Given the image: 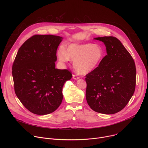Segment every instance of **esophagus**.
Here are the masks:
<instances>
[{"label": "esophagus", "instance_id": "esophagus-1", "mask_svg": "<svg viewBox=\"0 0 148 148\" xmlns=\"http://www.w3.org/2000/svg\"><path fill=\"white\" fill-rule=\"evenodd\" d=\"M73 78L74 79H78L79 78V77L77 75H75V74H73Z\"/></svg>", "mask_w": 148, "mask_h": 148}]
</instances>
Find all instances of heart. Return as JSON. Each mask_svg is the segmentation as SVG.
<instances>
[{
  "mask_svg": "<svg viewBox=\"0 0 148 148\" xmlns=\"http://www.w3.org/2000/svg\"><path fill=\"white\" fill-rule=\"evenodd\" d=\"M104 53L98 45L75 44L69 45L66 50L60 49L57 52L59 60L67 62L70 59L74 61L75 70L79 74H87L94 71L101 63Z\"/></svg>",
  "mask_w": 148,
  "mask_h": 148,
  "instance_id": "1",
  "label": "heart"
}]
</instances>
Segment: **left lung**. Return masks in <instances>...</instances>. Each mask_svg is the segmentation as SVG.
<instances>
[{"label": "left lung", "mask_w": 148, "mask_h": 148, "mask_svg": "<svg viewBox=\"0 0 148 148\" xmlns=\"http://www.w3.org/2000/svg\"><path fill=\"white\" fill-rule=\"evenodd\" d=\"M103 42L107 55L94 71L86 75V99L95 112L114 114L125 108L136 85L134 59L116 37L94 38Z\"/></svg>", "instance_id": "obj_1"}]
</instances>
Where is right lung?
<instances>
[{"label": "right lung", "mask_w": 148, "mask_h": 148, "mask_svg": "<svg viewBox=\"0 0 148 148\" xmlns=\"http://www.w3.org/2000/svg\"><path fill=\"white\" fill-rule=\"evenodd\" d=\"M63 38L34 35L20 47L12 66L16 96L31 112L47 115L55 111L62 100V87L71 73L56 69V53Z\"/></svg>", "instance_id": "add662e5"}]
</instances>
